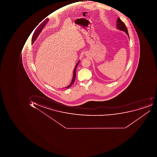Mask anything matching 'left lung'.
<instances>
[{"label": "left lung", "mask_w": 157, "mask_h": 157, "mask_svg": "<svg viewBox=\"0 0 157 157\" xmlns=\"http://www.w3.org/2000/svg\"><path fill=\"white\" fill-rule=\"evenodd\" d=\"M117 29H119V30H121V31L125 32L126 34L128 35L129 38V34H128L127 27H126L124 23L119 18H118L117 20Z\"/></svg>", "instance_id": "left-lung-1"}]
</instances>
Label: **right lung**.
I'll list each match as a JSON object with an SVG mask.
<instances>
[{"label":"right lung","mask_w":157,"mask_h":157,"mask_svg":"<svg viewBox=\"0 0 157 157\" xmlns=\"http://www.w3.org/2000/svg\"><path fill=\"white\" fill-rule=\"evenodd\" d=\"M48 19L47 18L46 19L44 20L43 22H42L41 24H40V25L39 26L36 28V30H35V32L33 33V37H32V43L33 44V42H34L35 40H36V39H37L38 36H39V34L40 33L41 31H42V29H43V27L45 26V25L48 22ZM79 62H80V61L77 63V64H76V66H75V69H74V72H73V79H72V82H71V83H70L68 86H67V87H65L66 88H68L69 87H71L72 84L75 82V77H76V68H77V66H78V64H79Z\"/></svg>","instance_id":"right-lung-1"}]
</instances>
